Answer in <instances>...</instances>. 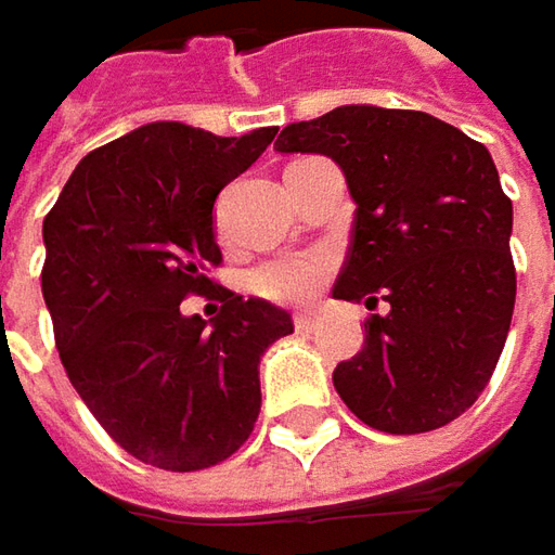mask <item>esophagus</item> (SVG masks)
Masks as SVG:
<instances>
[{"label":"esophagus","instance_id":"obj_1","mask_svg":"<svg viewBox=\"0 0 555 555\" xmlns=\"http://www.w3.org/2000/svg\"><path fill=\"white\" fill-rule=\"evenodd\" d=\"M293 324H296V331H311V327H314V314H311V311H299V314L293 318Z\"/></svg>","mask_w":555,"mask_h":555}]
</instances>
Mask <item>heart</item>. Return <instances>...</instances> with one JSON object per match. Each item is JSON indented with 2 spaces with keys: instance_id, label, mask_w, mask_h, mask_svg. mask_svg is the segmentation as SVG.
<instances>
[{
  "instance_id": "b5f03b06",
  "label": "heart",
  "mask_w": 555,
  "mask_h": 555,
  "mask_svg": "<svg viewBox=\"0 0 555 555\" xmlns=\"http://www.w3.org/2000/svg\"><path fill=\"white\" fill-rule=\"evenodd\" d=\"M324 274L327 262L321 256H278L253 268L246 274V287L271 302L299 306L318 293Z\"/></svg>"
}]
</instances>
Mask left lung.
Here are the masks:
<instances>
[{
    "mask_svg": "<svg viewBox=\"0 0 555 555\" xmlns=\"http://www.w3.org/2000/svg\"><path fill=\"white\" fill-rule=\"evenodd\" d=\"M274 151L331 157L358 206L333 296L383 314L336 364L339 398L389 436L448 426L485 392L516 306L513 201L488 147L423 111L346 104L289 122Z\"/></svg>",
    "mask_w": 555,
    "mask_h": 555,
    "instance_id": "obj_1",
    "label": "left lung"
}]
</instances>
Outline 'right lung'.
Here are the masks:
<instances>
[{
    "instance_id": "1",
    "label": "right lung",
    "mask_w": 555,
    "mask_h": 555,
    "mask_svg": "<svg viewBox=\"0 0 555 555\" xmlns=\"http://www.w3.org/2000/svg\"><path fill=\"white\" fill-rule=\"evenodd\" d=\"M274 135L147 122L86 154L42 222L61 364L107 436L157 469H206L244 444L262 408L259 358L293 333L284 309L206 278L222 262L216 197ZM191 292L222 298L220 314L182 315Z\"/></svg>"
}]
</instances>
